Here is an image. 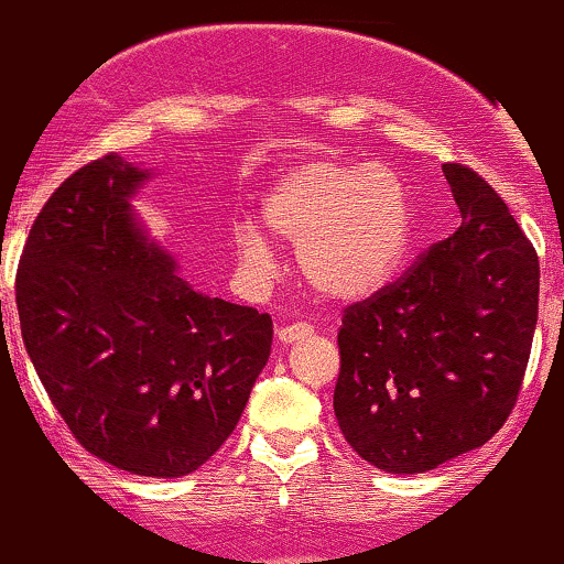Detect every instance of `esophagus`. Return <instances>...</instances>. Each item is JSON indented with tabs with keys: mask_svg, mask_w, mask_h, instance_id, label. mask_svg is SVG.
<instances>
[{
	"mask_svg": "<svg viewBox=\"0 0 564 564\" xmlns=\"http://www.w3.org/2000/svg\"><path fill=\"white\" fill-rule=\"evenodd\" d=\"M307 336H313V326L310 323H291V326H281L278 328V339L286 341H300V339H307Z\"/></svg>",
	"mask_w": 564,
	"mask_h": 564,
	"instance_id": "obj_1",
	"label": "esophagus"
}]
</instances>
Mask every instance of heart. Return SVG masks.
Masks as SVG:
<instances>
[{"label": "heart", "mask_w": 564, "mask_h": 564, "mask_svg": "<svg viewBox=\"0 0 564 564\" xmlns=\"http://www.w3.org/2000/svg\"><path fill=\"white\" fill-rule=\"evenodd\" d=\"M262 217L283 241L300 246L310 286L332 300L379 291L411 246V204L403 183L379 166L307 161L283 174L264 198ZM246 268L268 270L273 249L260 230H236Z\"/></svg>", "instance_id": "obj_1"}]
</instances>
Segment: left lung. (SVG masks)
I'll use <instances>...</instances> for the list:
<instances>
[{
	"mask_svg": "<svg viewBox=\"0 0 564 564\" xmlns=\"http://www.w3.org/2000/svg\"><path fill=\"white\" fill-rule=\"evenodd\" d=\"M462 228L341 315L334 413L360 458L392 475L480 448L520 394L539 254L475 170L443 164Z\"/></svg>",
	"mask_w": 564,
	"mask_h": 564,
	"instance_id": "left-lung-1",
	"label": "left lung"
}]
</instances>
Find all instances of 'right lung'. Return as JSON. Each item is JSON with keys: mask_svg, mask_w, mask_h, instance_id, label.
I'll return each instance as SVG.
<instances>
[{"mask_svg": "<svg viewBox=\"0 0 564 564\" xmlns=\"http://www.w3.org/2000/svg\"><path fill=\"white\" fill-rule=\"evenodd\" d=\"M145 180L116 153L70 174L31 225L15 304L25 352L82 448L132 475L183 477L236 430L273 318L174 273L129 206Z\"/></svg>", "mask_w": 564, "mask_h": 564, "instance_id": "1", "label": "right lung"}]
</instances>
